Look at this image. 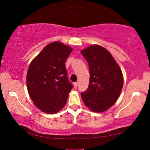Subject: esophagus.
I'll return each instance as SVG.
<instances>
[{
	"instance_id": "34e87169",
	"label": "esophagus",
	"mask_w": 150,
	"mask_h": 150,
	"mask_svg": "<svg viewBox=\"0 0 150 150\" xmlns=\"http://www.w3.org/2000/svg\"><path fill=\"white\" fill-rule=\"evenodd\" d=\"M77 86H78V83L77 82H75L74 83V88H77Z\"/></svg>"
}]
</instances>
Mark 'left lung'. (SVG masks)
I'll list each match as a JSON object with an SVG mask.
<instances>
[{"instance_id":"8db88e82","label":"left lung","mask_w":150,"mask_h":150,"mask_svg":"<svg viewBox=\"0 0 150 150\" xmlns=\"http://www.w3.org/2000/svg\"><path fill=\"white\" fill-rule=\"evenodd\" d=\"M89 67L88 88L81 93L85 105L95 112L111 107L120 95L123 87L121 69L110 52L97 45L82 50Z\"/></svg>"}]
</instances>
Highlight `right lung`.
I'll return each instance as SVG.
<instances>
[{
  "instance_id": "right-lung-1",
  "label": "right lung",
  "mask_w": 150,
  "mask_h": 150,
  "mask_svg": "<svg viewBox=\"0 0 150 150\" xmlns=\"http://www.w3.org/2000/svg\"><path fill=\"white\" fill-rule=\"evenodd\" d=\"M70 47L58 42L47 45L30 63L26 77L28 91L34 105L48 114L65 105L73 84L67 77L65 61Z\"/></svg>"
}]
</instances>
